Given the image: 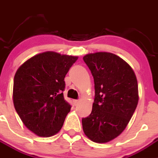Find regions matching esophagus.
<instances>
[{
	"instance_id": "esophagus-1",
	"label": "esophagus",
	"mask_w": 158,
	"mask_h": 158,
	"mask_svg": "<svg viewBox=\"0 0 158 158\" xmlns=\"http://www.w3.org/2000/svg\"><path fill=\"white\" fill-rule=\"evenodd\" d=\"M73 102H74L75 106H77L78 104H79V100H78V99H75V100H73Z\"/></svg>"
}]
</instances>
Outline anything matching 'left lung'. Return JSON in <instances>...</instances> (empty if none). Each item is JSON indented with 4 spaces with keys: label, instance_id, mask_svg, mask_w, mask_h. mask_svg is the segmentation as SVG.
I'll return each mask as SVG.
<instances>
[{
    "label": "left lung",
    "instance_id": "left-lung-1",
    "mask_svg": "<svg viewBox=\"0 0 158 158\" xmlns=\"http://www.w3.org/2000/svg\"><path fill=\"white\" fill-rule=\"evenodd\" d=\"M83 60L94 79L95 98L89 116L82 118L85 135L96 143H106L120 135L138 103V85L132 68L109 52L88 54Z\"/></svg>",
    "mask_w": 158,
    "mask_h": 158
}]
</instances>
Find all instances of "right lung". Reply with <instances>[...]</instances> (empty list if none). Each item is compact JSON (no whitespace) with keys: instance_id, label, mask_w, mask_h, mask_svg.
<instances>
[{"instance_id":"obj_1","label":"right lung","mask_w":158,"mask_h":158,"mask_svg":"<svg viewBox=\"0 0 158 158\" xmlns=\"http://www.w3.org/2000/svg\"><path fill=\"white\" fill-rule=\"evenodd\" d=\"M77 59L47 52L26 61L15 73V110L27 128L39 137H51L62 127L71 109L63 96L64 79Z\"/></svg>"}]
</instances>
